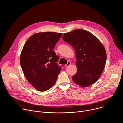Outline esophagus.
<instances>
[{
    "mask_svg": "<svg viewBox=\"0 0 123 123\" xmlns=\"http://www.w3.org/2000/svg\"><path fill=\"white\" fill-rule=\"evenodd\" d=\"M71 64V62H70V61H68V63H67V64L66 65H65V67H68Z\"/></svg>",
    "mask_w": 123,
    "mask_h": 123,
    "instance_id": "34e87169",
    "label": "esophagus"
}]
</instances>
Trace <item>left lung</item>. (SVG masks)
<instances>
[{"label":"left lung","instance_id":"8db88e82","mask_svg":"<svg viewBox=\"0 0 123 123\" xmlns=\"http://www.w3.org/2000/svg\"><path fill=\"white\" fill-rule=\"evenodd\" d=\"M62 38L75 50L77 72L72 77L73 81L82 87L94 84L106 65L107 54L102 43L91 32L82 29L65 33Z\"/></svg>","mask_w":123,"mask_h":123}]
</instances>
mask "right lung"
I'll use <instances>...</instances> for the list:
<instances>
[{"mask_svg":"<svg viewBox=\"0 0 123 123\" xmlns=\"http://www.w3.org/2000/svg\"><path fill=\"white\" fill-rule=\"evenodd\" d=\"M62 33L47 31L33 34L25 43L20 62L25 77L35 89L46 91L53 86L61 70L53 50Z\"/></svg>","mask_w":123,"mask_h":123,"instance_id":"add662e5","label":"right lung"}]
</instances>
